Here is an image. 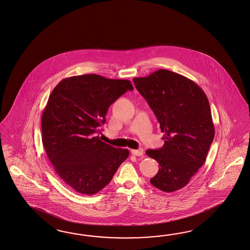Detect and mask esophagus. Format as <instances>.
<instances>
[{"label": "esophagus", "mask_w": 250, "mask_h": 250, "mask_svg": "<svg viewBox=\"0 0 250 250\" xmlns=\"http://www.w3.org/2000/svg\"><path fill=\"white\" fill-rule=\"evenodd\" d=\"M131 153H132V155H134V156H137V157H141V156H142V155L144 154V150H143V148L132 149V150H131Z\"/></svg>", "instance_id": "obj_1"}]
</instances>
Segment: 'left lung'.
Masks as SVG:
<instances>
[{
	"mask_svg": "<svg viewBox=\"0 0 250 250\" xmlns=\"http://www.w3.org/2000/svg\"><path fill=\"white\" fill-rule=\"evenodd\" d=\"M133 82L165 133L163 147L146 151L160 166L150 183L164 192L177 191L204 164L214 140L208 100L198 84L167 70L134 78Z\"/></svg>",
	"mask_w": 250,
	"mask_h": 250,
	"instance_id": "left-lung-1",
	"label": "left lung"
}]
</instances>
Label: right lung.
Returning a JSON list of instances; mask_svg holds the SVG:
<instances>
[{
	"mask_svg": "<svg viewBox=\"0 0 250 250\" xmlns=\"http://www.w3.org/2000/svg\"><path fill=\"white\" fill-rule=\"evenodd\" d=\"M132 90L128 80L85 74L66 78L51 91L42 116V144L55 172L78 193L102 190L128 158V149L95 134L109 106Z\"/></svg>",
	"mask_w": 250,
	"mask_h": 250,
	"instance_id": "add662e5",
	"label": "right lung"
}]
</instances>
